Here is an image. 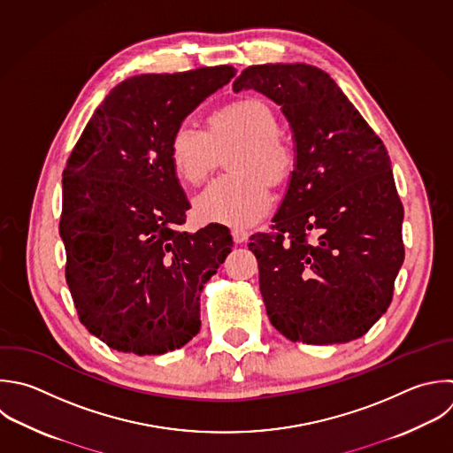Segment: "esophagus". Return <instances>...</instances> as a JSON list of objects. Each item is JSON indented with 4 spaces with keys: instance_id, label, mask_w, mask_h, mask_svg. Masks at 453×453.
<instances>
[{
    "instance_id": "1",
    "label": "esophagus",
    "mask_w": 453,
    "mask_h": 453,
    "mask_svg": "<svg viewBox=\"0 0 453 453\" xmlns=\"http://www.w3.org/2000/svg\"><path fill=\"white\" fill-rule=\"evenodd\" d=\"M248 237H250V234H248L246 230H242V228H234V230H232V239H234L235 244L246 242Z\"/></svg>"
}]
</instances>
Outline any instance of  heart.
Wrapping results in <instances>:
<instances>
[{
	"label": "heart",
	"mask_w": 453,
	"mask_h": 453,
	"mask_svg": "<svg viewBox=\"0 0 453 453\" xmlns=\"http://www.w3.org/2000/svg\"><path fill=\"white\" fill-rule=\"evenodd\" d=\"M273 108L262 101L228 104L209 117V129L180 124L170 140V161L175 173L202 184L228 154L226 175L218 177L195 200V216L203 223L250 226L262 219L273 191L267 182L283 180L294 166V149L278 133Z\"/></svg>",
	"instance_id": "b5f03b06"
}]
</instances>
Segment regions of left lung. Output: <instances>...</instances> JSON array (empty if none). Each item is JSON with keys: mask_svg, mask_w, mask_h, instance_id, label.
Segmentation results:
<instances>
[{"mask_svg": "<svg viewBox=\"0 0 453 453\" xmlns=\"http://www.w3.org/2000/svg\"><path fill=\"white\" fill-rule=\"evenodd\" d=\"M248 88L281 106L296 142L271 230L250 242L269 320L292 342L356 340L388 310L405 255L388 150L313 65H251L234 81Z\"/></svg>", "mask_w": 453, "mask_h": 453, "instance_id": "left-lung-1", "label": "left lung"}]
</instances>
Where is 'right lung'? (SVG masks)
<instances>
[{"mask_svg": "<svg viewBox=\"0 0 453 453\" xmlns=\"http://www.w3.org/2000/svg\"><path fill=\"white\" fill-rule=\"evenodd\" d=\"M235 69L142 74L117 85L64 170L60 235L81 324L138 356L180 349L200 331V294L232 250L226 226L182 230L189 202L170 161L184 119Z\"/></svg>", "mask_w": 453, "mask_h": 453, "instance_id": "right-lung-1", "label": "right lung"}]
</instances>
